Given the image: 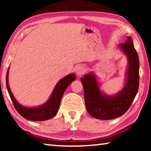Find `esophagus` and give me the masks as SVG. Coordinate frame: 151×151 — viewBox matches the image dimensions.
I'll return each mask as SVG.
<instances>
[{"label": "esophagus", "instance_id": "34e87169", "mask_svg": "<svg viewBox=\"0 0 151 151\" xmlns=\"http://www.w3.org/2000/svg\"><path fill=\"white\" fill-rule=\"evenodd\" d=\"M86 68L83 65H79L75 68V72L78 76H81L85 73Z\"/></svg>", "mask_w": 151, "mask_h": 151}]
</instances>
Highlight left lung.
<instances>
[{"instance_id": "1", "label": "left lung", "mask_w": 151, "mask_h": 151, "mask_svg": "<svg viewBox=\"0 0 151 151\" xmlns=\"http://www.w3.org/2000/svg\"><path fill=\"white\" fill-rule=\"evenodd\" d=\"M119 47L127 58L128 66L125 75V84L118 93L110 96L100 88L101 84L96 75L91 72L82 77L86 109L94 118L111 120L126 112L136 96L139 86V59L131 37H127Z\"/></svg>"}]
</instances>
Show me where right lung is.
I'll list each match as a JSON object with an SVG mask.
<instances>
[{
	"instance_id": "right-lung-1",
	"label": "right lung",
	"mask_w": 151,
	"mask_h": 151,
	"mask_svg": "<svg viewBox=\"0 0 151 151\" xmlns=\"http://www.w3.org/2000/svg\"><path fill=\"white\" fill-rule=\"evenodd\" d=\"M9 68L10 67H9L6 73V84L7 90H8L12 103L17 112L23 118L32 121H46V120L53 118L57 114L60 107L61 99L66 88L76 79L75 74L71 73L66 75L58 82L49 99L46 103L38 106L27 107L20 104L15 99L12 93L9 85Z\"/></svg>"
}]
</instances>
